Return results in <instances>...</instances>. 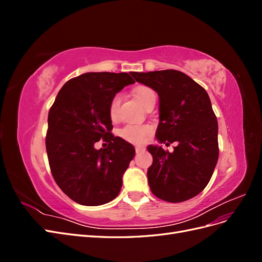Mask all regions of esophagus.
<instances>
[{"label": "esophagus", "mask_w": 262, "mask_h": 262, "mask_svg": "<svg viewBox=\"0 0 262 262\" xmlns=\"http://www.w3.org/2000/svg\"><path fill=\"white\" fill-rule=\"evenodd\" d=\"M142 150H144L143 147H141V146H137V147H136V152H137V153H140V152H142Z\"/></svg>", "instance_id": "34e87169"}]
</instances>
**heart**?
<instances>
[{
	"label": "heart",
	"instance_id": "heart-1",
	"mask_svg": "<svg viewBox=\"0 0 262 262\" xmlns=\"http://www.w3.org/2000/svg\"><path fill=\"white\" fill-rule=\"evenodd\" d=\"M134 97L140 102L142 106H145L148 99L154 96V92L148 89L146 86H140L134 91L133 93ZM119 105H120V96L116 95L113 97L112 101L109 104V117L113 121L117 120L118 112H119ZM152 134V128L148 125H138V124H128L123 126L122 129L119 131V136L124 141L129 142L132 144H143L148 140V138Z\"/></svg>",
	"mask_w": 262,
	"mask_h": 262
}]
</instances>
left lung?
<instances>
[{"label": "left lung", "mask_w": 262, "mask_h": 262, "mask_svg": "<svg viewBox=\"0 0 262 262\" xmlns=\"http://www.w3.org/2000/svg\"><path fill=\"white\" fill-rule=\"evenodd\" d=\"M131 75L160 97V143L177 142L173 152L148 145L153 164L147 169L150 191L167 202H182L207 187L219 158L217 120L209 95L191 77L176 70Z\"/></svg>", "instance_id": "8db88e82"}]
</instances>
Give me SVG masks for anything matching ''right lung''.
I'll return each mask as SVG.
<instances>
[{"mask_svg": "<svg viewBox=\"0 0 262 262\" xmlns=\"http://www.w3.org/2000/svg\"><path fill=\"white\" fill-rule=\"evenodd\" d=\"M133 83L124 72L85 73L63 85L49 110L46 148L52 176L78 204L101 205L120 192L136 149L112 134L109 104ZM100 138L110 144L96 150L93 145Z\"/></svg>", "mask_w": 262, "mask_h": 262, "instance_id": "right-lung-1", "label": "right lung"}]
</instances>
